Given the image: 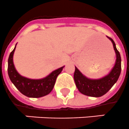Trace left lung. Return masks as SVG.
I'll return each instance as SVG.
<instances>
[{"label": "left lung", "instance_id": "1", "mask_svg": "<svg viewBox=\"0 0 129 129\" xmlns=\"http://www.w3.org/2000/svg\"><path fill=\"white\" fill-rule=\"evenodd\" d=\"M109 40L113 43V48L116 53V61L111 72L101 79H88L81 73L76 67L74 73V80L78 90L84 95L100 97L105 94L112 86L117 82L121 71V58L119 52L116 48L115 42L111 38Z\"/></svg>", "mask_w": 129, "mask_h": 129}]
</instances>
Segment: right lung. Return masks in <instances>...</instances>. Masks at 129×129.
<instances>
[{
	"label": "right lung",
	"instance_id": "obj_1",
	"mask_svg": "<svg viewBox=\"0 0 129 129\" xmlns=\"http://www.w3.org/2000/svg\"><path fill=\"white\" fill-rule=\"evenodd\" d=\"M16 46V44L8 60V74L11 82L22 94L28 97L39 98L48 94L53 89L56 78L64 66L52 71L43 79H30L22 77L17 72L13 62V54Z\"/></svg>",
	"mask_w": 129,
	"mask_h": 129
}]
</instances>
